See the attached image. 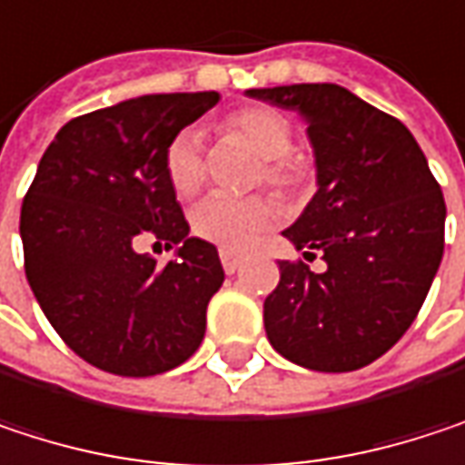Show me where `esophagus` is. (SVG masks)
Instances as JSON below:
<instances>
[{"instance_id": "1", "label": "esophagus", "mask_w": 465, "mask_h": 465, "mask_svg": "<svg viewBox=\"0 0 465 465\" xmlns=\"http://www.w3.org/2000/svg\"><path fill=\"white\" fill-rule=\"evenodd\" d=\"M221 263H223V269H226V274H233L236 269H239V263H242V258L232 252V250H221Z\"/></svg>"}]
</instances>
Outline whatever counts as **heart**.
Listing matches in <instances>:
<instances>
[{"mask_svg": "<svg viewBox=\"0 0 465 465\" xmlns=\"http://www.w3.org/2000/svg\"><path fill=\"white\" fill-rule=\"evenodd\" d=\"M223 132L239 140L263 161V180L274 188H299L307 180V163L291 155L293 126L269 107H242L223 121ZM166 180L180 196H191L202 180V150L196 132H180L166 147ZM277 218V210L261 196H221L213 193L191 210V232L223 250H242Z\"/></svg>", "mask_w": 465, "mask_h": 465, "instance_id": "1", "label": "heart"}]
</instances>
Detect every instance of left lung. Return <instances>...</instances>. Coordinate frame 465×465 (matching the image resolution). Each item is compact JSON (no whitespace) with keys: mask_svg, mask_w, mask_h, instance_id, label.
<instances>
[{"mask_svg":"<svg viewBox=\"0 0 465 465\" xmlns=\"http://www.w3.org/2000/svg\"><path fill=\"white\" fill-rule=\"evenodd\" d=\"M307 124L318 191L282 236L325 269L280 261L263 302L272 347L315 371H355L418 318L444 252V196L412 132L336 83L247 88Z\"/></svg>","mask_w":465,"mask_h":465,"instance_id":"8db88e82","label":"left lung"}]
</instances>
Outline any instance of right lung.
<instances>
[{"label": "right lung", "mask_w": 465, "mask_h": 465, "mask_svg": "<svg viewBox=\"0 0 465 465\" xmlns=\"http://www.w3.org/2000/svg\"><path fill=\"white\" fill-rule=\"evenodd\" d=\"M218 91L147 94L61 126L21 207L29 288L55 333L91 366L153 377L188 361L223 285L215 244L191 236L166 180V147ZM175 247L166 267L142 235Z\"/></svg>", "instance_id": "right-lung-1"}]
</instances>
